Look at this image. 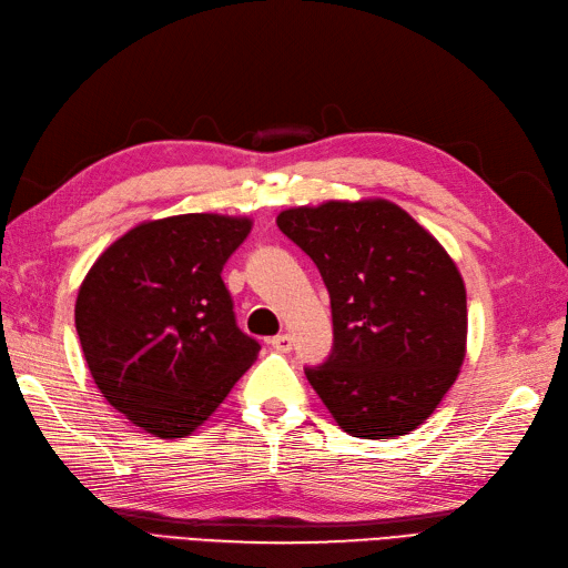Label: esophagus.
Wrapping results in <instances>:
<instances>
[{
  "mask_svg": "<svg viewBox=\"0 0 568 568\" xmlns=\"http://www.w3.org/2000/svg\"><path fill=\"white\" fill-rule=\"evenodd\" d=\"M271 346L276 352H290L292 349V337L287 335V333H283V335H276V337H271Z\"/></svg>",
  "mask_w": 568,
  "mask_h": 568,
  "instance_id": "obj_1",
  "label": "esophagus"
}]
</instances>
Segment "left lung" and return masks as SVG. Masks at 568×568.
Returning <instances> with one entry per match:
<instances>
[{
    "label": "left lung",
    "instance_id": "left-lung-1",
    "mask_svg": "<svg viewBox=\"0 0 568 568\" xmlns=\"http://www.w3.org/2000/svg\"><path fill=\"white\" fill-rule=\"evenodd\" d=\"M276 224L331 295L333 349L304 368L311 387L352 436L417 429L465 358L467 295L446 250L387 200L295 207Z\"/></svg>",
    "mask_w": 568,
    "mask_h": 568
}]
</instances>
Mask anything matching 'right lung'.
<instances>
[{
  "label": "right lung",
  "instance_id": "add662e5",
  "mask_svg": "<svg viewBox=\"0 0 568 568\" xmlns=\"http://www.w3.org/2000/svg\"><path fill=\"white\" fill-rule=\"evenodd\" d=\"M250 219L179 214L124 233L91 266L75 327L97 387L160 438L189 436L262 344L235 323L222 281Z\"/></svg>",
  "mask_w": 568,
  "mask_h": 568
}]
</instances>
